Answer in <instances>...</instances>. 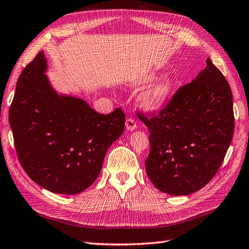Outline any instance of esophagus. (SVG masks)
Listing matches in <instances>:
<instances>
[{
    "mask_svg": "<svg viewBox=\"0 0 249 249\" xmlns=\"http://www.w3.org/2000/svg\"><path fill=\"white\" fill-rule=\"evenodd\" d=\"M125 129L128 131H134L137 129V123L132 118H128L125 120Z\"/></svg>",
    "mask_w": 249,
    "mask_h": 249,
    "instance_id": "esophagus-1",
    "label": "esophagus"
}]
</instances>
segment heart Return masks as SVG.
<instances>
[{
    "label": "heart",
    "mask_w": 249,
    "mask_h": 249,
    "mask_svg": "<svg viewBox=\"0 0 249 249\" xmlns=\"http://www.w3.org/2000/svg\"><path fill=\"white\" fill-rule=\"evenodd\" d=\"M175 82L171 78L162 77L155 81L142 97V104L147 110H159L167 105L172 95Z\"/></svg>",
    "instance_id": "1"
}]
</instances>
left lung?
<instances>
[{"instance_id": "1", "label": "left lung", "mask_w": 249, "mask_h": 249, "mask_svg": "<svg viewBox=\"0 0 249 249\" xmlns=\"http://www.w3.org/2000/svg\"><path fill=\"white\" fill-rule=\"evenodd\" d=\"M151 152L145 160L159 191L189 195L213 179L234 132L231 88L212 60L193 81L181 87L165 108L147 118Z\"/></svg>"}]
</instances>
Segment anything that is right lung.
I'll use <instances>...</instances> for the list:
<instances>
[{
	"label": "right lung",
	"mask_w": 249,
	"mask_h": 249,
	"mask_svg": "<svg viewBox=\"0 0 249 249\" xmlns=\"http://www.w3.org/2000/svg\"><path fill=\"white\" fill-rule=\"evenodd\" d=\"M40 52L22 70L9 107L18 159L37 185L57 194L88 189L102 170L107 149L124 132L120 108L98 114L82 98L58 94Z\"/></svg>",
	"instance_id": "obj_1"
}]
</instances>
